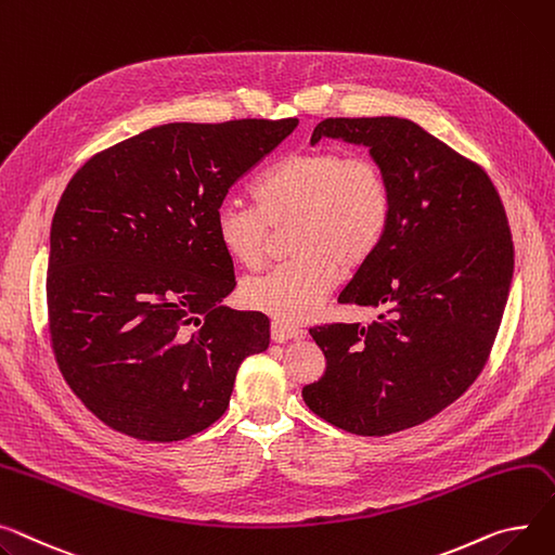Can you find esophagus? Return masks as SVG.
I'll use <instances>...</instances> for the list:
<instances>
[{
  "label": "esophagus",
  "instance_id": "obj_1",
  "mask_svg": "<svg viewBox=\"0 0 555 555\" xmlns=\"http://www.w3.org/2000/svg\"><path fill=\"white\" fill-rule=\"evenodd\" d=\"M301 337H304V330L297 327V325H287V323H281V321L272 323V339L276 344H285V341L301 339Z\"/></svg>",
  "mask_w": 555,
  "mask_h": 555
}]
</instances>
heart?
Instances as JSON below:
<instances>
[{
  "label": "heart",
  "mask_w": 555,
  "mask_h": 555,
  "mask_svg": "<svg viewBox=\"0 0 555 555\" xmlns=\"http://www.w3.org/2000/svg\"><path fill=\"white\" fill-rule=\"evenodd\" d=\"M254 207L223 201L214 216L218 243L247 270L268 258L272 232H287V263L247 281L245 306L281 323L314 317L344 272L379 249L392 216L390 180L373 158L337 150L292 152L254 182Z\"/></svg>",
  "instance_id": "heart-1"
}]
</instances>
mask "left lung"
Here are the masks:
<instances>
[{"label": "left lung", "mask_w": 555, "mask_h": 555, "mask_svg": "<svg viewBox=\"0 0 555 555\" xmlns=\"http://www.w3.org/2000/svg\"><path fill=\"white\" fill-rule=\"evenodd\" d=\"M367 146L390 180L388 232L339 294L377 308L367 327L332 323L310 335L325 373L308 409L354 435L413 428L460 399L482 373L513 276L502 201L482 167L405 118H327L310 142Z\"/></svg>", "instance_id": "8db88e82"}]
</instances>
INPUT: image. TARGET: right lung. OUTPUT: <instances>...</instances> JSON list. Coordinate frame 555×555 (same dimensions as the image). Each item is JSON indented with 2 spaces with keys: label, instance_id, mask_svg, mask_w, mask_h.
Wrapping results in <instances>:
<instances>
[{
  "label": "right lung",
  "instance_id": "add662e5",
  "mask_svg": "<svg viewBox=\"0 0 555 555\" xmlns=\"http://www.w3.org/2000/svg\"><path fill=\"white\" fill-rule=\"evenodd\" d=\"M297 118L169 122L95 154L51 225L49 332L60 373L106 426L178 441L230 405L238 365L270 319L236 312L232 256L214 216Z\"/></svg>",
  "mask_w": 555,
  "mask_h": 555
}]
</instances>
